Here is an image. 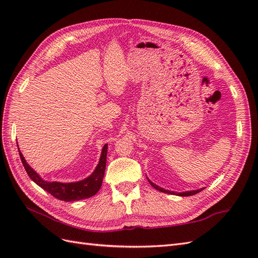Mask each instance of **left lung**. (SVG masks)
Here are the masks:
<instances>
[{
	"instance_id": "1",
	"label": "left lung",
	"mask_w": 258,
	"mask_h": 258,
	"mask_svg": "<svg viewBox=\"0 0 258 258\" xmlns=\"http://www.w3.org/2000/svg\"><path fill=\"white\" fill-rule=\"evenodd\" d=\"M147 179H148V178H147ZM148 182H150V184L154 187V188L158 189V190H160V191H162V192L174 194V195H177V196H182V197H184V196H192V195H195V194H198V192H200L202 189H204V188H200V189H197V190H190V191H184V192H178V194H176V192H174V191H170V190H167V189H163V188H161V187H159V186H157L156 184H154L153 182H151L150 179H148Z\"/></svg>"
}]
</instances>
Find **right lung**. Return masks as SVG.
I'll use <instances>...</instances> for the list:
<instances>
[{
  "label": "right lung",
  "instance_id": "right-lung-1",
  "mask_svg": "<svg viewBox=\"0 0 258 258\" xmlns=\"http://www.w3.org/2000/svg\"><path fill=\"white\" fill-rule=\"evenodd\" d=\"M106 153H107V144H105L102 148V153H101V157H100L98 166L96 167L92 174L89 175L87 178L82 179L80 182L60 183V182L44 181V179L28 165L25 157H23V155L19 151L21 162L23 167H25L30 178L32 179L35 184L42 187L44 190L52 195L54 198L62 201H76V200L86 199V198L92 197L93 195H96L99 191L101 185H102L103 176L105 172Z\"/></svg>",
  "mask_w": 258,
  "mask_h": 258
}]
</instances>
